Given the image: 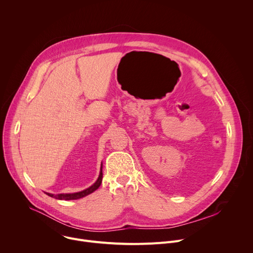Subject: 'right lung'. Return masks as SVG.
<instances>
[{"mask_svg": "<svg viewBox=\"0 0 253 253\" xmlns=\"http://www.w3.org/2000/svg\"><path fill=\"white\" fill-rule=\"evenodd\" d=\"M102 177H103V173H102V166H101V171H100V175L97 179V181L92 185L90 186L89 188L83 190V191H80V192H77V193H62V194H51V193H46L47 195L53 197V198H56V199H60V200H74V199H79V198H82V197H85L89 194H91L92 192H94L96 189L99 188V186L101 185L102 183Z\"/></svg>", "mask_w": 253, "mask_h": 253, "instance_id": "1", "label": "right lung"}]
</instances>
